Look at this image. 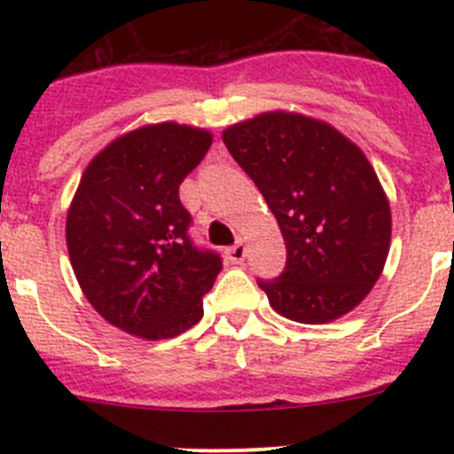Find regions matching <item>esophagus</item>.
Masks as SVG:
<instances>
[{
  "instance_id": "34e87169",
  "label": "esophagus",
  "mask_w": 454,
  "mask_h": 454,
  "mask_svg": "<svg viewBox=\"0 0 454 454\" xmlns=\"http://www.w3.org/2000/svg\"><path fill=\"white\" fill-rule=\"evenodd\" d=\"M226 256L232 261V263H241V261H244V256H246L244 241H237L235 246H231V248L226 250Z\"/></svg>"
}]
</instances>
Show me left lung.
I'll use <instances>...</instances> for the list:
<instances>
[{
  "label": "left lung",
  "instance_id": "1",
  "mask_svg": "<svg viewBox=\"0 0 454 454\" xmlns=\"http://www.w3.org/2000/svg\"><path fill=\"white\" fill-rule=\"evenodd\" d=\"M223 145L277 217L287 261L259 278L274 312L320 325L351 312L380 278L391 208L363 151L332 125L268 112L223 131Z\"/></svg>",
  "mask_w": 454,
  "mask_h": 454
}]
</instances>
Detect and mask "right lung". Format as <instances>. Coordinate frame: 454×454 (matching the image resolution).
Instances as JSON below:
<instances>
[{
  "label": "right lung",
  "mask_w": 454,
  "mask_h": 454,
  "mask_svg": "<svg viewBox=\"0 0 454 454\" xmlns=\"http://www.w3.org/2000/svg\"><path fill=\"white\" fill-rule=\"evenodd\" d=\"M213 136L177 122L129 131L87 164L67 210L76 281L114 327L146 340L180 336L204 316L222 256L198 248L180 184Z\"/></svg>",
  "instance_id": "right-lung-1"
}]
</instances>
